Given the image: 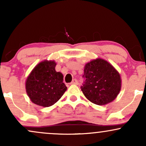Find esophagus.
<instances>
[{"label": "esophagus", "mask_w": 146, "mask_h": 146, "mask_svg": "<svg viewBox=\"0 0 146 146\" xmlns=\"http://www.w3.org/2000/svg\"><path fill=\"white\" fill-rule=\"evenodd\" d=\"M78 84V81L76 80V79H73L71 82V84H74V85H77Z\"/></svg>", "instance_id": "1"}]
</instances>
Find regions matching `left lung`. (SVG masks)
I'll use <instances>...</instances> for the list:
<instances>
[{"mask_svg": "<svg viewBox=\"0 0 146 146\" xmlns=\"http://www.w3.org/2000/svg\"><path fill=\"white\" fill-rule=\"evenodd\" d=\"M81 90L89 101L105 105L113 101L121 90L120 75L104 60H92L85 65Z\"/></svg>", "mask_w": 146, "mask_h": 146, "instance_id": "8db88e82", "label": "left lung"}]
</instances>
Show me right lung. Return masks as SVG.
Segmentation results:
<instances>
[{
	"mask_svg": "<svg viewBox=\"0 0 146 146\" xmlns=\"http://www.w3.org/2000/svg\"><path fill=\"white\" fill-rule=\"evenodd\" d=\"M54 61L42 62L33 69L26 81V91L35 104L48 107L61 98L67 87L63 75L56 72Z\"/></svg>",
	"mask_w": 146,
	"mask_h": 146,
	"instance_id": "1",
	"label": "right lung"
}]
</instances>
